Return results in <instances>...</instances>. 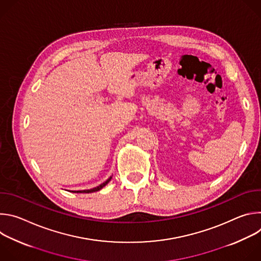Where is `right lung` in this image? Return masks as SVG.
Masks as SVG:
<instances>
[{
  "instance_id": "add662e5",
  "label": "right lung",
  "mask_w": 261,
  "mask_h": 261,
  "mask_svg": "<svg viewBox=\"0 0 261 261\" xmlns=\"http://www.w3.org/2000/svg\"><path fill=\"white\" fill-rule=\"evenodd\" d=\"M111 177H113V176H110V177H109V178H107L104 182H102L101 185L97 186V187H95V188H93V189H89V190H82V191H72V192H73V193H93V192L99 191V190H101V189L104 187V186H106V185L110 181Z\"/></svg>"
}]
</instances>
